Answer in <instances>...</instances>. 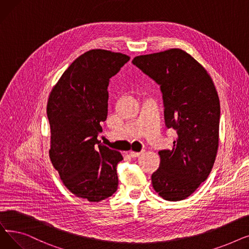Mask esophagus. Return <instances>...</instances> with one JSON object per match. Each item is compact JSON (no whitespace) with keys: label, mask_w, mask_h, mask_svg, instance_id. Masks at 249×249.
<instances>
[{"label":"esophagus","mask_w":249,"mask_h":249,"mask_svg":"<svg viewBox=\"0 0 249 249\" xmlns=\"http://www.w3.org/2000/svg\"><path fill=\"white\" fill-rule=\"evenodd\" d=\"M143 152H144V151H140V152H136V151H130V155H131L132 156V158H138V156H140Z\"/></svg>","instance_id":"esophagus-1"}]
</instances>
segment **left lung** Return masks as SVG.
Here are the masks:
<instances>
[{
	"mask_svg": "<svg viewBox=\"0 0 249 249\" xmlns=\"http://www.w3.org/2000/svg\"><path fill=\"white\" fill-rule=\"evenodd\" d=\"M132 63L160 87L172 149L159 152L152 187L166 201L191 196L210 175L219 143L220 102L211 76L186 51L174 48L136 56Z\"/></svg>",
	"mask_w": 249,
	"mask_h": 249,
	"instance_id": "8db88e82",
	"label": "left lung"
}]
</instances>
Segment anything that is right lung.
I'll use <instances>...</instances> for the list:
<instances>
[{
  "label": "right lung",
  "instance_id": "1",
  "mask_svg": "<svg viewBox=\"0 0 249 249\" xmlns=\"http://www.w3.org/2000/svg\"><path fill=\"white\" fill-rule=\"evenodd\" d=\"M126 54L91 49L78 56L52 89L47 103L49 158L76 197L100 202L117 191L120 152L102 145L98 134L108 115L110 78L129 61Z\"/></svg>",
  "mask_w": 249,
  "mask_h": 249
}]
</instances>
